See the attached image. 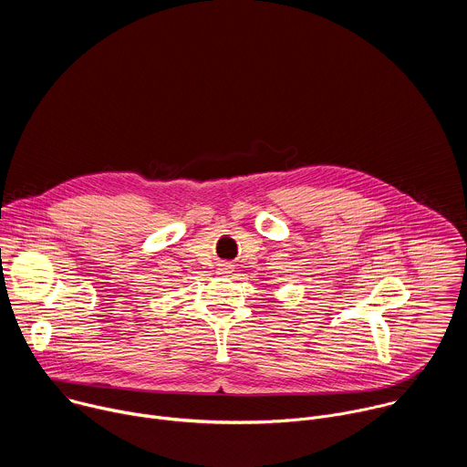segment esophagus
<instances>
[{
    "label": "esophagus",
    "instance_id": "34e87169",
    "mask_svg": "<svg viewBox=\"0 0 467 467\" xmlns=\"http://www.w3.org/2000/svg\"><path fill=\"white\" fill-rule=\"evenodd\" d=\"M233 272H234V268H233L231 262H222V264H218V274H220V275H231Z\"/></svg>",
    "mask_w": 467,
    "mask_h": 467
}]
</instances>
